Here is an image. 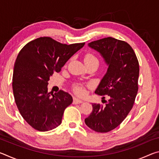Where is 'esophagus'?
<instances>
[{
	"label": "esophagus",
	"mask_w": 159,
	"mask_h": 159,
	"mask_svg": "<svg viewBox=\"0 0 159 159\" xmlns=\"http://www.w3.org/2000/svg\"><path fill=\"white\" fill-rule=\"evenodd\" d=\"M82 102L83 101L80 100L79 99L76 98H74V104H80V103H82Z\"/></svg>",
	"instance_id": "obj_1"
}]
</instances>
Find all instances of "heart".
<instances>
[{
    "mask_svg": "<svg viewBox=\"0 0 159 159\" xmlns=\"http://www.w3.org/2000/svg\"><path fill=\"white\" fill-rule=\"evenodd\" d=\"M84 61H85V63L96 62V63L99 64L98 58L93 53H91V52L86 54L84 57ZM75 90H76V92L79 94V95H84V93H85L84 90H83L82 88L80 87V86H76V87L75 88Z\"/></svg>",
    "mask_w": 159,
    "mask_h": 159,
    "instance_id": "b5f03b06",
    "label": "heart"
}]
</instances>
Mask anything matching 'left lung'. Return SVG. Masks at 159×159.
I'll return each instance as SVG.
<instances>
[{
    "label": "left lung",
    "mask_w": 159,
    "mask_h": 159,
    "mask_svg": "<svg viewBox=\"0 0 159 159\" xmlns=\"http://www.w3.org/2000/svg\"><path fill=\"white\" fill-rule=\"evenodd\" d=\"M88 45L98 51L109 66L95 93L109 99L105 105L93 104L85 123L95 132L107 133L118 127L133 108L138 91L139 61L128 43L114 38H104Z\"/></svg>",
    "instance_id": "left-lung-1"
}]
</instances>
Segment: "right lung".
<instances>
[{
  "label": "right lung",
  "mask_w": 159,
  "mask_h": 159,
  "mask_svg": "<svg viewBox=\"0 0 159 159\" xmlns=\"http://www.w3.org/2000/svg\"><path fill=\"white\" fill-rule=\"evenodd\" d=\"M84 45L63 44L45 36L29 42L19 52L12 76L13 94L21 116L35 130L48 131L61 124L64 110L73 99L63 90L54 95L48 93V82Z\"/></svg>",
  "instance_id": "right-lung-1"
}]
</instances>
